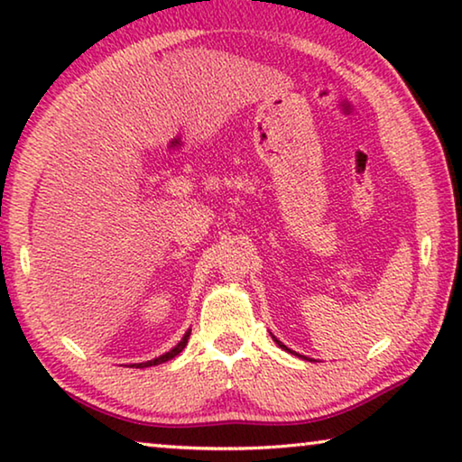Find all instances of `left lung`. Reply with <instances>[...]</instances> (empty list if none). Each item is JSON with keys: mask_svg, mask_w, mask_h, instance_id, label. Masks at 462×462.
<instances>
[{"mask_svg": "<svg viewBox=\"0 0 462 462\" xmlns=\"http://www.w3.org/2000/svg\"><path fill=\"white\" fill-rule=\"evenodd\" d=\"M273 340H275V342L279 344V346H281V348H283V350H287V353H291V355H295V353H293V350H289V348L285 346V344H283V342H279V340L275 338V336H273ZM301 358H306V361H308V356H301Z\"/></svg>", "mask_w": 462, "mask_h": 462, "instance_id": "8db88e82", "label": "left lung"}]
</instances>
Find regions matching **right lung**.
Segmentation results:
<instances>
[{
  "instance_id": "1",
  "label": "right lung",
  "mask_w": 462,
  "mask_h": 462,
  "mask_svg": "<svg viewBox=\"0 0 462 462\" xmlns=\"http://www.w3.org/2000/svg\"><path fill=\"white\" fill-rule=\"evenodd\" d=\"M189 334H191V330H187V332H185V336L181 338V342H179L175 348H171L169 353L161 355L159 358H152V361L138 363V365H132V366H136V369H144V366H154V365H161V363H167V361H171V358H175V356H177L179 353H181V350L187 346V340H189Z\"/></svg>"
}]
</instances>
